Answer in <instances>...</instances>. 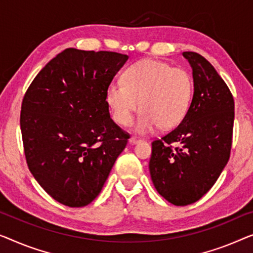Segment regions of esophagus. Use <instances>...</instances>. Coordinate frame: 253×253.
<instances>
[{
  "label": "esophagus",
  "mask_w": 253,
  "mask_h": 253,
  "mask_svg": "<svg viewBox=\"0 0 253 253\" xmlns=\"http://www.w3.org/2000/svg\"><path fill=\"white\" fill-rule=\"evenodd\" d=\"M129 142H130L131 144H135V143H138V142H141V140H140V138L135 137V136H131V137L129 138Z\"/></svg>",
  "instance_id": "34e87169"
}]
</instances>
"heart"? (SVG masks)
<instances>
[{
  "label": "heart",
  "mask_w": 253,
  "mask_h": 253,
  "mask_svg": "<svg viewBox=\"0 0 253 253\" xmlns=\"http://www.w3.org/2000/svg\"><path fill=\"white\" fill-rule=\"evenodd\" d=\"M193 91V78L184 69L144 59L127 69L124 81L109 84L106 102L122 126L129 125L141 105L135 129L149 133L157 126L169 129L179 125L189 109Z\"/></svg>",
  "instance_id": "heart-1"
}]
</instances>
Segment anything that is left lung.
<instances>
[{
    "mask_svg": "<svg viewBox=\"0 0 253 253\" xmlns=\"http://www.w3.org/2000/svg\"><path fill=\"white\" fill-rule=\"evenodd\" d=\"M183 56L193 67V99L180 125L152 141L149 163L156 190L176 206L197 202L218 180L230 157L235 116L232 92L211 63L197 52Z\"/></svg>",
    "mask_w": 253,
    "mask_h": 253,
    "instance_id": "obj_1",
    "label": "left lung"
}]
</instances>
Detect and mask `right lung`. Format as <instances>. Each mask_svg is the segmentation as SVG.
Listing matches in <instances>:
<instances>
[{
  "label": "right lung",
  "mask_w": 253,
  "mask_h": 253,
  "mask_svg": "<svg viewBox=\"0 0 253 253\" xmlns=\"http://www.w3.org/2000/svg\"><path fill=\"white\" fill-rule=\"evenodd\" d=\"M127 59L67 48L25 92L20 129L27 166L60 204H90L126 147L129 134L110 118L106 89Z\"/></svg>",
  "instance_id": "right-lung-1"
}]
</instances>
